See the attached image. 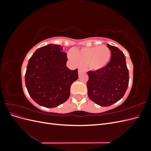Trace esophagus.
Returning <instances> with one entry per match:
<instances>
[{
  "label": "esophagus",
  "mask_w": 151,
  "mask_h": 151,
  "mask_svg": "<svg viewBox=\"0 0 151 151\" xmlns=\"http://www.w3.org/2000/svg\"><path fill=\"white\" fill-rule=\"evenodd\" d=\"M82 72H83V70L81 69V68H79V69H78V74H79L80 73H81Z\"/></svg>",
  "instance_id": "esophagus-1"
}]
</instances>
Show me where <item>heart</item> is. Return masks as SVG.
<instances>
[{
  "label": "heart",
  "instance_id": "heart-1",
  "mask_svg": "<svg viewBox=\"0 0 151 151\" xmlns=\"http://www.w3.org/2000/svg\"><path fill=\"white\" fill-rule=\"evenodd\" d=\"M111 50L105 46H96L89 48H83L70 51L68 57L76 67L87 66L91 70H98L106 66L110 60Z\"/></svg>",
  "mask_w": 151,
  "mask_h": 151
}]
</instances>
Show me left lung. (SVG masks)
Here are the masks:
<instances>
[{"instance_id": "8db88e82", "label": "left lung", "mask_w": 151, "mask_h": 151, "mask_svg": "<svg viewBox=\"0 0 151 151\" xmlns=\"http://www.w3.org/2000/svg\"><path fill=\"white\" fill-rule=\"evenodd\" d=\"M111 60L102 69L89 71L87 83L89 99L101 106H109L124 96L129 86V75L125 55L116 47L107 44Z\"/></svg>"}]
</instances>
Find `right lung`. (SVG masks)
Here are the masks:
<instances>
[{"instance_id":"1","label":"right lung","mask_w":151,"mask_h":151,"mask_svg":"<svg viewBox=\"0 0 151 151\" xmlns=\"http://www.w3.org/2000/svg\"><path fill=\"white\" fill-rule=\"evenodd\" d=\"M60 45L49 44L36 50L29 60L25 84L31 98L40 106L54 108L65 102L77 69L67 66V54Z\"/></svg>"}]
</instances>
